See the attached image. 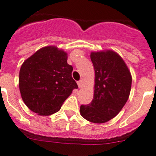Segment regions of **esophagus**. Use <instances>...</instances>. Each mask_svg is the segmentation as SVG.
<instances>
[{
    "instance_id": "34e87169",
    "label": "esophagus",
    "mask_w": 156,
    "mask_h": 156,
    "mask_svg": "<svg viewBox=\"0 0 156 156\" xmlns=\"http://www.w3.org/2000/svg\"><path fill=\"white\" fill-rule=\"evenodd\" d=\"M78 88H81V87H82V85H83V81H82V80H80V81H78Z\"/></svg>"
}]
</instances>
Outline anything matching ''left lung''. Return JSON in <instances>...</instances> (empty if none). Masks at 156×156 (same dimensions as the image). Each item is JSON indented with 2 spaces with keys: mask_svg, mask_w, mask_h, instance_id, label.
Here are the masks:
<instances>
[{
  "mask_svg": "<svg viewBox=\"0 0 156 156\" xmlns=\"http://www.w3.org/2000/svg\"><path fill=\"white\" fill-rule=\"evenodd\" d=\"M95 69V90L92 102L81 105L80 113L85 120L103 123L116 116L127 102L132 78L127 66L113 50L92 52Z\"/></svg>",
  "mask_w": 156,
  "mask_h": 156,
  "instance_id": "1",
  "label": "left lung"
}]
</instances>
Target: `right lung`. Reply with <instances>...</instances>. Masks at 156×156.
Returning <instances> with one entry per match:
<instances>
[{
    "mask_svg": "<svg viewBox=\"0 0 156 156\" xmlns=\"http://www.w3.org/2000/svg\"><path fill=\"white\" fill-rule=\"evenodd\" d=\"M68 54L57 47L40 49L26 60L19 71V89L29 109L49 116L61 109L64 101L78 88L72 78Z\"/></svg>",
    "mask_w": 156,
    "mask_h": 156,
    "instance_id": "add662e5",
    "label": "right lung"
}]
</instances>
